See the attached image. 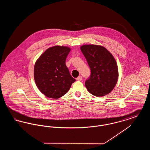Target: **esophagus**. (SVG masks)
<instances>
[{
  "label": "esophagus",
  "mask_w": 150,
  "mask_h": 150,
  "mask_svg": "<svg viewBox=\"0 0 150 150\" xmlns=\"http://www.w3.org/2000/svg\"><path fill=\"white\" fill-rule=\"evenodd\" d=\"M76 80H77L78 81H81V80H82V77H81V76H78V77L76 78Z\"/></svg>",
  "instance_id": "obj_1"
}]
</instances>
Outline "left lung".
Instances as JSON below:
<instances>
[{"instance_id": "left-lung-1", "label": "left lung", "mask_w": 150, "mask_h": 150, "mask_svg": "<svg viewBox=\"0 0 150 150\" xmlns=\"http://www.w3.org/2000/svg\"><path fill=\"white\" fill-rule=\"evenodd\" d=\"M91 70L85 86L93 96L101 97L110 93L116 86L118 67L112 54L103 46L86 44L80 47Z\"/></svg>"}]
</instances>
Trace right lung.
Masks as SVG:
<instances>
[{
    "label": "right lung",
    "mask_w": 150,
    "mask_h": 150,
    "mask_svg": "<svg viewBox=\"0 0 150 150\" xmlns=\"http://www.w3.org/2000/svg\"><path fill=\"white\" fill-rule=\"evenodd\" d=\"M71 48L56 45L45 50L36 60L34 77L36 85L43 94L57 99L64 96L76 81L65 64Z\"/></svg>",
    "instance_id": "right-lung-1"
}]
</instances>
